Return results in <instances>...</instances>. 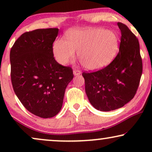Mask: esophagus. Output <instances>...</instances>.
<instances>
[{"instance_id":"esophagus-1","label":"esophagus","mask_w":152,"mask_h":152,"mask_svg":"<svg viewBox=\"0 0 152 152\" xmlns=\"http://www.w3.org/2000/svg\"><path fill=\"white\" fill-rule=\"evenodd\" d=\"M81 73H82V72H81L80 70H73V75L75 76L80 75Z\"/></svg>"}]
</instances>
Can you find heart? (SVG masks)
Instances as JSON below:
<instances>
[{"instance_id":"1","label":"heart","mask_w":152,"mask_h":152,"mask_svg":"<svg viewBox=\"0 0 152 152\" xmlns=\"http://www.w3.org/2000/svg\"><path fill=\"white\" fill-rule=\"evenodd\" d=\"M120 40L112 30L102 28L71 29L65 39H57L53 45V55L58 63L65 65L73 59L75 50L82 65L97 70L111 63L117 55Z\"/></svg>"}]
</instances>
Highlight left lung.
Segmentation results:
<instances>
[{
    "label": "left lung",
    "instance_id": "1",
    "mask_svg": "<svg viewBox=\"0 0 152 152\" xmlns=\"http://www.w3.org/2000/svg\"><path fill=\"white\" fill-rule=\"evenodd\" d=\"M118 26L122 36L116 57L103 69L82 73L88 100L101 111L120 109L132 100L142 72L138 39L124 24L118 23Z\"/></svg>",
    "mask_w": 152,
    "mask_h": 152
}]
</instances>
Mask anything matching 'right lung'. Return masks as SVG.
Masks as SVG:
<instances>
[{
  "mask_svg": "<svg viewBox=\"0 0 152 152\" xmlns=\"http://www.w3.org/2000/svg\"><path fill=\"white\" fill-rule=\"evenodd\" d=\"M58 32V28L25 32L10 51L14 93L28 111L42 118L60 111L66 87L74 77L71 68L54 58L53 44Z\"/></svg>",
  "mask_w": 152,
  "mask_h": 152,
  "instance_id": "right-lung-1",
  "label": "right lung"
}]
</instances>
